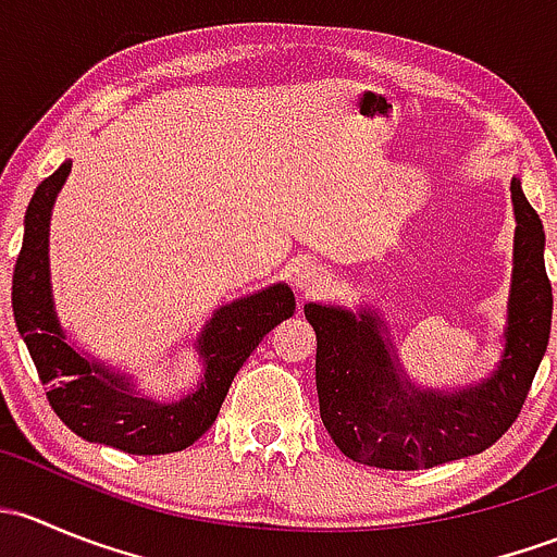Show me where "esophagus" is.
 Here are the masks:
<instances>
[{
  "label": "esophagus",
  "instance_id": "obj_1",
  "mask_svg": "<svg viewBox=\"0 0 557 557\" xmlns=\"http://www.w3.org/2000/svg\"><path fill=\"white\" fill-rule=\"evenodd\" d=\"M323 285H325V269L320 267V263L301 261L299 267L294 269V288L299 290V294H305V296L318 294Z\"/></svg>",
  "mask_w": 557,
  "mask_h": 557
}]
</instances>
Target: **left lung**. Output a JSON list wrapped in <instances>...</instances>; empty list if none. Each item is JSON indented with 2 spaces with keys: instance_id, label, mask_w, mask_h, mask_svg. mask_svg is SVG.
I'll return each mask as SVG.
<instances>
[{
  "instance_id": "8db88e82",
  "label": "left lung",
  "mask_w": 557,
  "mask_h": 557,
  "mask_svg": "<svg viewBox=\"0 0 557 557\" xmlns=\"http://www.w3.org/2000/svg\"><path fill=\"white\" fill-rule=\"evenodd\" d=\"M515 247L502 358L480 383L420 387L404 372L383 314L361 305H305L318 336L314 383L320 418L347 458L414 471L476 455L518 420L549 342L553 288L544 269V226L512 177Z\"/></svg>"
}]
</instances>
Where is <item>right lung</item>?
<instances>
[{"instance_id": "add662e5", "label": "right lung", "mask_w": 557, "mask_h": 557, "mask_svg": "<svg viewBox=\"0 0 557 557\" xmlns=\"http://www.w3.org/2000/svg\"><path fill=\"white\" fill-rule=\"evenodd\" d=\"M72 172L64 161L37 185L24 218V245L13 272V314L39 380L50 385L48 401L61 423L86 442L132 455H164L194 445L212 423L232 380L258 342L296 310L294 290L274 283L258 294L218 307L196 339L201 380L180 401L145 396L132 374L104 367L77 350L59 323L50 290V212Z\"/></svg>"}]
</instances>
